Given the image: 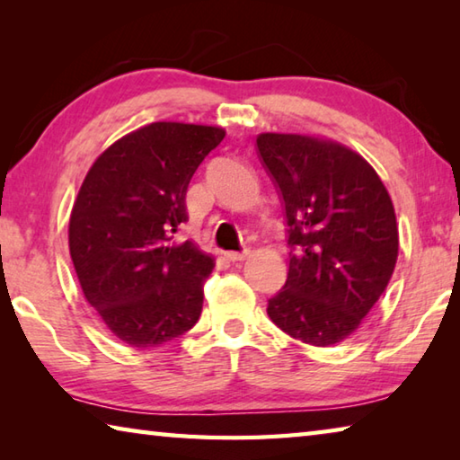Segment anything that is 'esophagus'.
<instances>
[{
	"label": "esophagus",
	"mask_w": 460,
	"mask_h": 460,
	"mask_svg": "<svg viewBox=\"0 0 460 460\" xmlns=\"http://www.w3.org/2000/svg\"><path fill=\"white\" fill-rule=\"evenodd\" d=\"M249 255V249H243V252H227L225 253V258L229 261H243Z\"/></svg>",
	"instance_id": "obj_1"
}]
</instances>
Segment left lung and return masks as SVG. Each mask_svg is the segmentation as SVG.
<instances>
[{
  "label": "left lung",
  "instance_id": "1",
  "mask_svg": "<svg viewBox=\"0 0 460 460\" xmlns=\"http://www.w3.org/2000/svg\"><path fill=\"white\" fill-rule=\"evenodd\" d=\"M258 155L282 199L290 247L268 314L302 342L337 345L359 329L394 274L392 199L367 160L337 142L261 134Z\"/></svg>",
  "mask_w": 460,
  "mask_h": 460
}]
</instances>
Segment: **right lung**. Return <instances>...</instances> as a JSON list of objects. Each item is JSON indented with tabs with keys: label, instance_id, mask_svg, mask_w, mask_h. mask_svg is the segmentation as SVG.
Listing matches in <instances>:
<instances>
[{
	"label": "right lung",
	"instance_id": "right-lung-1",
	"mask_svg": "<svg viewBox=\"0 0 460 460\" xmlns=\"http://www.w3.org/2000/svg\"><path fill=\"white\" fill-rule=\"evenodd\" d=\"M225 131L158 121L123 136L84 176L68 247L84 298L119 341L147 349L197 324L213 258L174 235L186 189Z\"/></svg>",
	"mask_w": 460,
	"mask_h": 460
}]
</instances>
